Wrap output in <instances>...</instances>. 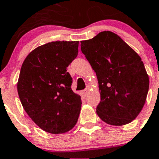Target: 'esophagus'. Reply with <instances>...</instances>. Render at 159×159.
Instances as JSON below:
<instances>
[{"instance_id": "1", "label": "esophagus", "mask_w": 159, "mask_h": 159, "mask_svg": "<svg viewBox=\"0 0 159 159\" xmlns=\"http://www.w3.org/2000/svg\"><path fill=\"white\" fill-rule=\"evenodd\" d=\"M90 89H91L90 85H87V86H86V88H85L84 90H82V92H81L82 95H84V96H86V95L88 94V93H89V91Z\"/></svg>"}]
</instances>
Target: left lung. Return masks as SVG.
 Wrapping results in <instances>:
<instances>
[{"instance_id":"1","label":"left lung","mask_w":159,"mask_h":159,"mask_svg":"<svg viewBox=\"0 0 159 159\" xmlns=\"http://www.w3.org/2000/svg\"><path fill=\"white\" fill-rule=\"evenodd\" d=\"M81 49L98 81L101 102L97 114L111 125L131 122L143 110L149 90V77L142 58L110 31L81 41Z\"/></svg>"}]
</instances>
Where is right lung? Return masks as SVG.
Returning a JSON list of instances; mask_svg holds the SVG:
<instances>
[{"label":"right lung","instance_id":"obj_1","mask_svg":"<svg viewBox=\"0 0 159 159\" xmlns=\"http://www.w3.org/2000/svg\"><path fill=\"white\" fill-rule=\"evenodd\" d=\"M79 41H56L30 52L20 68L17 92L30 118L53 134L74 127L81 106V96L71 89L67 67L78 56Z\"/></svg>","mask_w":159,"mask_h":159}]
</instances>
